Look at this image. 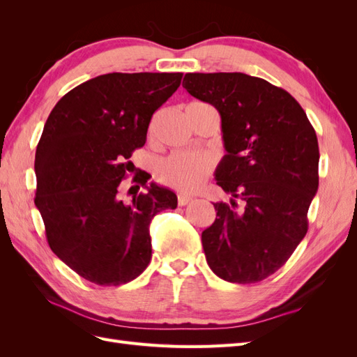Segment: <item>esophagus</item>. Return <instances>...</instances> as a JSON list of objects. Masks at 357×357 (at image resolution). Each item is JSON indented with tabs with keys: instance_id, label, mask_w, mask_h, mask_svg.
<instances>
[{
	"instance_id": "34e87169",
	"label": "esophagus",
	"mask_w": 357,
	"mask_h": 357,
	"mask_svg": "<svg viewBox=\"0 0 357 357\" xmlns=\"http://www.w3.org/2000/svg\"><path fill=\"white\" fill-rule=\"evenodd\" d=\"M192 197H188V195H178V198H177V201H178V205H188L189 202H192Z\"/></svg>"
}]
</instances>
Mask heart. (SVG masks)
<instances>
[{
  "instance_id": "heart-1",
  "label": "heart",
  "mask_w": 357,
  "mask_h": 357,
  "mask_svg": "<svg viewBox=\"0 0 357 357\" xmlns=\"http://www.w3.org/2000/svg\"><path fill=\"white\" fill-rule=\"evenodd\" d=\"M213 159L202 153L177 152L158 165L156 176L160 183L181 192H193L211 172Z\"/></svg>"
}]
</instances>
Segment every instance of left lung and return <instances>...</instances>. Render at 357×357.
<instances>
[{"mask_svg":"<svg viewBox=\"0 0 357 357\" xmlns=\"http://www.w3.org/2000/svg\"><path fill=\"white\" fill-rule=\"evenodd\" d=\"M183 88L222 119L215 181L232 198L213 204L215 220L202 232L208 266L226 282H262L307 234L319 189L314 128L289 92L244 73H188Z\"/></svg>","mask_w":357,"mask_h":357,"instance_id":"8db88e82","label":"left lung"}]
</instances>
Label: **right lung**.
I'll return each mask as SVG.
<instances>
[{"instance_id":"1","label":"right lung","mask_w":357,"mask_h":357,"mask_svg":"<svg viewBox=\"0 0 357 357\" xmlns=\"http://www.w3.org/2000/svg\"><path fill=\"white\" fill-rule=\"evenodd\" d=\"M183 73H110L75 86L53 107L36 152V207L47 243L88 282L119 286L152 259L149 226L177 207L176 193L134 181L146 192L121 197L126 162L143 147L153 113L177 91Z\"/></svg>"}]
</instances>
